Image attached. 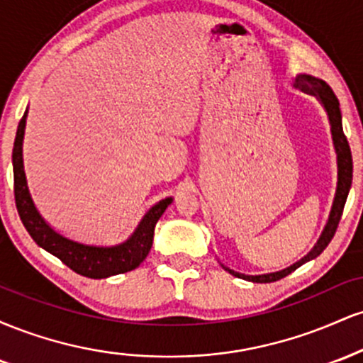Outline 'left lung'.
Listing matches in <instances>:
<instances>
[{
	"label": "left lung",
	"mask_w": 363,
	"mask_h": 363,
	"mask_svg": "<svg viewBox=\"0 0 363 363\" xmlns=\"http://www.w3.org/2000/svg\"><path fill=\"white\" fill-rule=\"evenodd\" d=\"M295 86H301L302 90L318 95L319 101L323 102L324 107H326L328 116H329V123H331L333 141H335L336 153H338V189H336V198H335V203H333L331 213H329V220H328L326 227H324L323 234H320V237H319V240L314 244V247H312L311 251L302 257V259H298L297 262H294V264H290L289 268L278 269V272H272V273L251 274V273L240 272V269H237V268H232V266L225 264V262H220V266H222L225 272H228L230 274H234V277L242 278V280H247V281L272 283V281L281 280V278H285L286 274H290L297 268H301L303 262L318 257L319 254L328 247V244L331 242V239L336 234V228H338L341 215H343L345 203H347L350 187H352V177H353L352 150H350L348 140L343 133L340 102H338V99H336L335 91L331 90V86H329L326 82L318 80V78H312V77H306V74L297 78Z\"/></svg>",
	"instance_id": "obj_1"
}]
</instances>
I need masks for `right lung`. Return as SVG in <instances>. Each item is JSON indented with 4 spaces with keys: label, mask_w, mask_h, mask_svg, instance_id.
Here are the masks:
<instances>
[{
    "label": "right lung",
    "mask_w": 363,
    "mask_h": 363,
    "mask_svg": "<svg viewBox=\"0 0 363 363\" xmlns=\"http://www.w3.org/2000/svg\"><path fill=\"white\" fill-rule=\"evenodd\" d=\"M25 118H27V112L20 119L18 129H16L11 160H13V193L16 211H18L20 220H22L23 227L27 228L32 239L40 247L65 262L74 273L83 274L86 278H107L112 274L126 273L138 268L152 249L153 232H155L158 218L164 215V211L172 203V198L162 199L152 210H148V213L143 216L136 230L126 240H121L118 244L82 242V240L54 230L35 210L27 189L22 160Z\"/></svg>",
    "instance_id": "right-lung-1"
}]
</instances>
